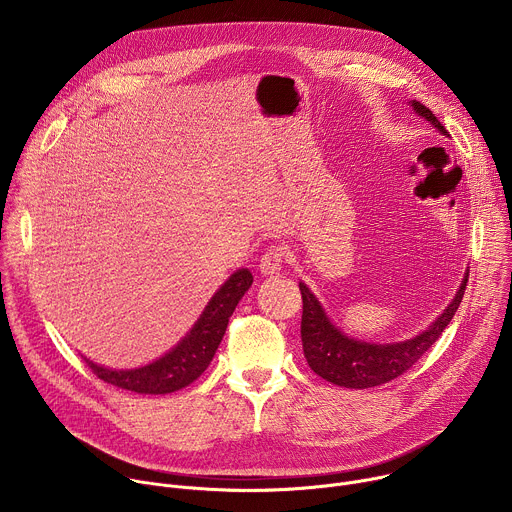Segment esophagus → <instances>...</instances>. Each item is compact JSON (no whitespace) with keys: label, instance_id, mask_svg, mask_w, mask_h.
I'll return each mask as SVG.
<instances>
[{"label":"esophagus","instance_id":"1","mask_svg":"<svg viewBox=\"0 0 512 512\" xmlns=\"http://www.w3.org/2000/svg\"><path fill=\"white\" fill-rule=\"evenodd\" d=\"M285 261V249L283 247H269L263 255H261V261H259V271L263 275H275L281 265Z\"/></svg>","mask_w":512,"mask_h":512}]
</instances>
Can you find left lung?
I'll return each mask as SVG.
<instances>
[{
    "mask_svg": "<svg viewBox=\"0 0 512 512\" xmlns=\"http://www.w3.org/2000/svg\"><path fill=\"white\" fill-rule=\"evenodd\" d=\"M411 107L437 131L448 135V129L437 121V117L423 103L411 101ZM468 273L456 291V298L444 310V314L419 336L397 344H371L348 338L338 328H334L316 296L304 283H300L304 302L302 344L310 369L318 377L346 389H369L401 377L431 348V344L442 336L446 326L452 322L464 298Z\"/></svg>",
    "mask_w": 512,
    "mask_h": 512,
    "instance_id": "8db88e82",
    "label": "left lung"
}]
</instances>
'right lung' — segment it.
<instances>
[{"label":"right lung","mask_w":512,"mask_h":512,"mask_svg":"<svg viewBox=\"0 0 512 512\" xmlns=\"http://www.w3.org/2000/svg\"><path fill=\"white\" fill-rule=\"evenodd\" d=\"M251 283L253 275L249 269H239L233 273L208 302L186 338L166 356L148 364V367L133 371H111L99 367L89 358H85V362L101 381L133 393L164 395L188 387L206 371L218 344H221L225 336L229 318L233 316L239 300L245 296Z\"/></svg>","instance_id":"right-lung-1"}]
</instances>
